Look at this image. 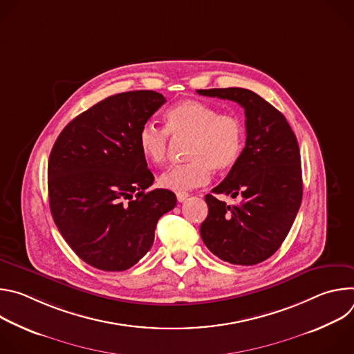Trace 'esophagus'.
Returning <instances> with one entry per match:
<instances>
[{"mask_svg":"<svg viewBox=\"0 0 354 354\" xmlns=\"http://www.w3.org/2000/svg\"><path fill=\"white\" fill-rule=\"evenodd\" d=\"M187 197H189V193H186V192H178L176 193V198H178V201H180V203H182V201H185Z\"/></svg>","mask_w":354,"mask_h":354,"instance_id":"obj_1","label":"esophagus"}]
</instances>
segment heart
<instances>
[{"label":"heart","instance_id":"heart-1","mask_svg":"<svg viewBox=\"0 0 354 354\" xmlns=\"http://www.w3.org/2000/svg\"><path fill=\"white\" fill-rule=\"evenodd\" d=\"M165 127L154 123L141 126L137 142L141 154L153 164L167 160L168 133L175 138L189 137L185 164L168 168L160 176L165 189L182 192L209 182L212 171H228L241 158L245 147V124L234 113L220 111L200 100H182L165 116Z\"/></svg>","mask_w":354,"mask_h":354}]
</instances>
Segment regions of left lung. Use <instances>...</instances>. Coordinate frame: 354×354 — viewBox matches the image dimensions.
Wrapping results in <instances>:
<instances>
[{"mask_svg": "<svg viewBox=\"0 0 354 354\" xmlns=\"http://www.w3.org/2000/svg\"><path fill=\"white\" fill-rule=\"evenodd\" d=\"M198 95L234 100L243 108L246 141L239 161L213 189L238 197L227 205L206 194L207 218L200 235L224 262L250 266L268 258L286 239L302 198L299 148L286 118L258 93L243 88L197 89Z\"/></svg>", "mask_w": 354, "mask_h": 354, "instance_id": "8db88e82", "label": "left lung"}]
</instances>
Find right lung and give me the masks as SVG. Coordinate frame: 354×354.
<instances>
[{
    "label": "right lung",
    "mask_w": 354,
    "mask_h": 354,
    "mask_svg": "<svg viewBox=\"0 0 354 354\" xmlns=\"http://www.w3.org/2000/svg\"><path fill=\"white\" fill-rule=\"evenodd\" d=\"M167 102L154 91L122 92L71 120L47 167L48 203L70 248L88 265L122 272L153 246L158 220L176 206L138 148L142 124Z\"/></svg>",
    "instance_id": "obj_1"
}]
</instances>
